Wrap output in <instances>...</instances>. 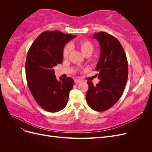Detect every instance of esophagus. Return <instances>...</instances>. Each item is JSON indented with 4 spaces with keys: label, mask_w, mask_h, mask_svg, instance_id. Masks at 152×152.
Masks as SVG:
<instances>
[{
    "label": "esophagus",
    "mask_w": 152,
    "mask_h": 152,
    "mask_svg": "<svg viewBox=\"0 0 152 152\" xmlns=\"http://www.w3.org/2000/svg\"><path fill=\"white\" fill-rule=\"evenodd\" d=\"M75 83H79V82H81L82 80L80 79H75Z\"/></svg>",
    "instance_id": "esophagus-1"
}]
</instances>
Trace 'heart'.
I'll use <instances>...</instances> for the list:
<instances>
[{
  "label": "heart",
  "instance_id": "1",
  "mask_svg": "<svg viewBox=\"0 0 152 152\" xmlns=\"http://www.w3.org/2000/svg\"><path fill=\"white\" fill-rule=\"evenodd\" d=\"M77 46L80 49L82 53L84 55L88 54H91L94 50V45L88 40H82L79 41L77 44ZM70 45H66L63 51V58H66L68 56L69 53H70Z\"/></svg>",
  "mask_w": 152,
  "mask_h": 152
}]
</instances>
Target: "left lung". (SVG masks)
<instances>
[{"label":"left lung","mask_w":152,"mask_h":152,"mask_svg":"<svg viewBox=\"0 0 152 152\" xmlns=\"http://www.w3.org/2000/svg\"><path fill=\"white\" fill-rule=\"evenodd\" d=\"M101 48L96 70L99 72L98 84L87 81L89 89L86 100L95 111H105L120 99L128 78V63L125 51L120 42L113 36L100 31L93 37Z\"/></svg>","instance_id":"8db88e82"}]
</instances>
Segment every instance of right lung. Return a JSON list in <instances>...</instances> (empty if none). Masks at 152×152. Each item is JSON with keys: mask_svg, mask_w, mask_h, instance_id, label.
I'll use <instances>...</instances> for the list:
<instances>
[{"mask_svg": "<svg viewBox=\"0 0 152 152\" xmlns=\"http://www.w3.org/2000/svg\"><path fill=\"white\" fill-rule=\"evenodd\" d=\"M76 35L58 30L45 31L35 40L27 53L25 68L28 86L40 107L58 112L66 107L73 79H56L53 67L63 61V48Z\"/></svg>", "mask_w": 152, "mask_h": 152, "instance_id": "add662e5", "label": "right lung"}]
</instances>
